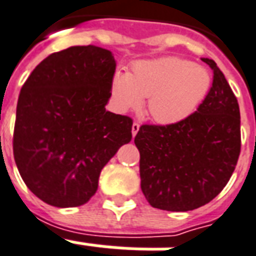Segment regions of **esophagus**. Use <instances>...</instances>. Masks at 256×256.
Masks as SVG:
<instances>
[{
	"label": "esophagus",
	"mask_w": 256,
	"mask_h": 256,
	"mask_svg": "<svg viewBox=\"0 0 256 256\" xmlns=\"http://www.w3.org/2000/svg\"><path fill=\"white\" fill-rule=\"evenodd\" d=\"M138 130H140V124L138 122H134L132 126V136H136V132H138Z\"/></svg>",
	"instance_id": "34e87169"
}]
</instances>
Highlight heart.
<instances>
[{"label": "heart", "instance_id": "b5f03b06", "mask_svg": "<svg viewBox=\"0 0 256 256\" xmlns=\"http://www.w3.org/2000/svg\"><path fill=\"white\" fill-rule=\"evenodd\" d=\"M210 76L204 67L178 58L138 62L132 72L116 71L111 80V98L120 112L141 106L158 124H176L196 110L206 98Z\"/></svg>", "mask_w": 256, "mask_h": 256}]
</instances>
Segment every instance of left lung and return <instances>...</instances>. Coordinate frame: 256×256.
<instances>
[{
	"instance_id": "obj_1",
	"label": "left lung",
	"mask_w": 256,
	"mask_h": 256,
	"mask_svg": "<svg viewBox=\"0 0 256 256\" xmlns=\"http://www.w3.org/2000/svg\"><path fill=\"white\" fill-rule=\"evenodd\" d=\"M202 60L214 82L198 111L172 124H142L134 138L142 192L158 210L185 212L208 204L227 185L240 154L236 96L214 60Z\"/></svg>"
}]
</instances>
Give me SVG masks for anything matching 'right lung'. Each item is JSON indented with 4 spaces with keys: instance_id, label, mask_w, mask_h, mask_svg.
Instances as JSON below:
<instances>
[{
    "instance_id": "add662e5",
    "label": "right lung",
    "mask_w": 256,
    "mask_h": 256,
    "mask_svg": "<svg viewBox=\"0 0 256 256\" xmlns=\"http://www.w3.org/2000/svg\"><path fill=\"white\" fill-rule=\"evenodd\" d=\"M115 66L100 46H70L44 58L21 88L14 161L30 192L50 206L86 204L103 166L132 141V118L104 107Z\"/></svg>"
}]
</instances>
